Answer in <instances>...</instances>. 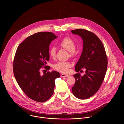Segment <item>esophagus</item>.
<instances>
[{
	"label": "esophagus",
	"instance_id": "34e87169",
	"mask_svg": "<svg viewBox=\"0 0 124 124\" xmlns=\"http://www.w3.org/2000/svg\"><path fill=\"white\" fill-rule=\"evenodd\" d=\"M69 75H67V74H63V73H62L61 74V76L62 77H68Z\"/></svg>",
	"mask_w": 124,
	"mask_h": 124
}]
</instances>
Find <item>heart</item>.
I'll list each match as a JSON object with an SVG mask.
<instances>
[{
	"label": "heart",
	"mask_w": 124,
	"mask_h": 124,
	"mask_svg": "<svg viewBox=\"0 0 124 124\" xmlns=\"http://www.w3.org/2000/svg\"><path fill=\"white\" fill-rule=\"evenodd\" d=\"M59 46L69 51V55L73 57L75 53V43L74 41L69 37L63 39L59 43ZM56 51L54 47H52L50 51V56L54 58L56 56ZM71 66V63L68 62H58L53 65V68L63 73H67Z\"/></svg>",
	"instance_id": "b5f03b06"
}]
</instances>
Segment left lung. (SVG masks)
<instances>
[{
	"instance_id": "1",
	"label": "left lung",
	"mask_w": 124,
	"mask_h": 124,
	"mask_svg": "<svg viewBox=\"0 0 124 124\" xmlns=\"http://www.w3.org/2000/svg\"><path fill=\"white\" fill-rule=\"evenodd\" d=\"M71 32L80 36L83 40V50L75 65V71L79 72L83 68L86 70L83 76L79 72L73 75L75 83L72 92L77 98L85 99L100 88L106 73L107 58L102 41L95 34L81 29Z\"/></svg>"
}]
</instances>
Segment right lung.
Segmentation results:
<instances>
[{"instance_id":"add662e5","label":"right lung","mask_w":124,"mask_h":124,"mask_svg":"<svg viewBox=\"0 0 124 124\" xmlns=\"http://www.w3.org/2000/svg\"><path fill=\"white\" fill-rule=\"evenodd\" d=\"M57 36L50 32H39L28 37L18 46L13 61V72L18 85L30 98L43 103L53 94L55 80L59 72L48 71L40 75L41 68L49 61V45Z\"/></svg>"}]
</instances>
